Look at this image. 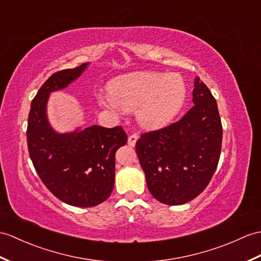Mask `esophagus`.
Listing matches in <instances>:
<instances>
[{
  "mask_svg": "<svg viewBox=\"0 0 261 261\" xmlns=\"http://www.w3.org/2000/svg\"><path fill=\"white\" fill-rule=\"evenodd\" d=\"M138 135H136V133H133V135H131V136H129V138H128V144L130 145V147H135L136 145V142H137V140H138Z\"/></svg>",
  "mask_w": 261,
  "mask_h": 261,
  "instance_id": "obj_1",
  "label": "esophagus"
}]
</instances>
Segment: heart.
I'll use <instances>...</instances> for the list:
<instances>
[{"label":"heart","instance_id":"obj_1","mask_svg":"<svg viewBox=\"0 0 261 261\" xmlns=\"http://www.w3.org/2000/svg\"><path fill=\"white\" fill-rule=\"evenodd\" d=\"M187 88L179 74L158 72H136L114 80L110 93L100 102L123 111L137 110V119L147 129L168 124L182 109Z\"/></svg>","mask_w":261,"mask_h":261}]
</instances>
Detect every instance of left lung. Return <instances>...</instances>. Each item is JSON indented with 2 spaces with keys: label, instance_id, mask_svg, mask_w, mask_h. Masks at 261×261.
<instances>
[{
  "label": "left lung",
  "instance_id": "1",
  "mask_svg": "<svg viewBox=\"0 0 261 261\" xmlns=\"http://www.w3.org/2000/svg\"><path fill=\"white\" fill-rule=\"evenodd\" d=\"M193 106L182 119L141 135L136 150L148 189L165 204H184L210 182L219 162L222 125L217 101L196 77Z\"/></svg>",
  "mask_w": 261,
  "mask_h": 261
}]
</instances>
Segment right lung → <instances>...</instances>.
<instances>
[{"label":"right lung","mask_w":261,"mask_h":261,"mask_svg":"<svg viewBox=\"0 0 261 261\" xmlns=\"http://www.w3.org/2000/svg\"><path fill=\"white\" fill-rule=\"evenodd\" d=\"M87 66L58 71L47 79L31 103L27 130L30 158L42 182L58 199L75 207H94L110 197L116 152L128 141L120 125H91L62 135L48 123V95L68 87Z\"/></svg>","instance_id":"add662e5"}]
</instances>
